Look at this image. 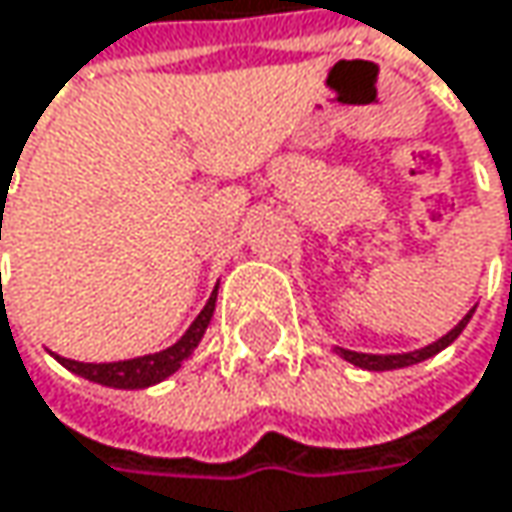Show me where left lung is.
I'll return each mask as SVG.
<instances>
[{"mask_svg": "<svg viewBox=\"0 0 512 512\" xmlns=\"http://www.w3.org/2000/svg\"><path fill=\"white\" fill-rule=\"evenodd\" d=\"M471 314H474V308L462 317L460 323L445 335V338H439L436 344H430V347H424V350H415V353H397V356H370V353H353V350H341L338 347V353L347 358L350 364H356V367H364V370H397V367H409V364H418V361H424V358L436 356V353H442L448 344H454L457 338H460V332L465 329V323L471 320Z\"/></svg>", "mask_w": 512, "mask_h": 512, "instance_id": "1", "label": "left lung"}]
</instances>
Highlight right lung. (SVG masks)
<instances>
[{"mask_svg": "<svg viewBox=\"0 0 512 512\" xmlns=\"http://www.w3.org/2000/svg\"><path fill=\"white\" fill-rule=\"evenodd\" d=\"M216 311V290L213 296L207 299L204 311L195 317V323L186 329V335L162 350V353H154V356H139V358H127V361H109V364H85V361H73V358H61L55 356L67 370L91 379V382H100V385H109V388H148V385H156L162 382L165 376H171L186 358L192 356V350L198 347V341L204 338L207 326H210V317Z\"/></svg>", "mask_w": 512, "mask_h": 512, "instance_id": "1", "label": "right lung"}]
</instances>
